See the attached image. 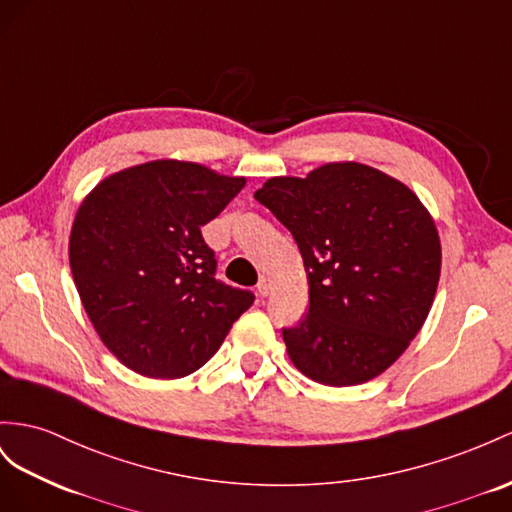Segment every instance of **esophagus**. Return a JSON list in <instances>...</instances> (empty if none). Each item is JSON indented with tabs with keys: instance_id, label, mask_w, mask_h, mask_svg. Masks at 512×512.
Masks as SVG:
<instances>
[{
	"instance_id": "obj_1",
	"label": "esophagus",
	"mask_w": 512,
	"mask_h": 512,
	"mask_svg": "<svg viewBox=\"0 0 512 512\" xmlns=\"http://www.w3.org/2000/svg\"><path fill=\"white\" fill-rule=\"evenodd\" d=\"M257 292H259V296H268L270 292H272V279H259V283H257Z\"/></svg>"
}]
</instances>
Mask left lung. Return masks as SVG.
I'll use <instances>...</instances> for the list:
<instances>
[{"mask_svg": "<svg viewBox=\"0 0 512 512\" xmlns=\"http://www.w3.org/2000/svg\"><path fill=\"white\" fill-rule=\"evenodd\" d=\"M255 199L290 229L307 272V316L283 329L292 363L329 387L383 374L422 329L437 294L441 242L424 203L359 162L272 177Z\"/></svg>", "mask_w": 512, "mask_h": 512, "instance_id": "1", "label": "left lung"}]
</instances>
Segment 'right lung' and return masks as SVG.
<instances>
[{
  "instance_id": "obj_1",
  "label": "right lung",
  "mask_w": 512,
  "mask_h": 512,
  "mask_svg": "<svg viewBox=\"0 0 512 512\" xmlns=\"http://www.w3.org/2000/svg\"><path fill=\"white\" fill-rule=\"evenodd\" d=\"M203 164L153 160L119 170L77 209L69 261L101 342L125 368L181 378L216 355L255 296L216 281L201 235L244 188Z\"/></svg>"
}]
</instances>
